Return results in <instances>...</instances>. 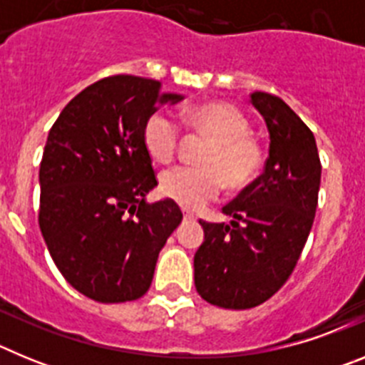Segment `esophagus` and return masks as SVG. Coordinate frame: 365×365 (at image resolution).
I'll use <instances>...</instances> for the list:
<instances>
[{
    "mask_svg": "<svg viewBox=\"0 0 365 365\" xmlns=\"http://www.w3.org/2000/svg\"><path fill=\"white\" fill-rule=\"evenodd\" d=\"M182 217H185V221H195V215L193 214H188V212H185V214H182Z\"/></svg>",
    "mask_w": 365,
    "mask_h": 365,
    "instance_id": "34e87169",
    "label": "esophagus"
}]
</instances>
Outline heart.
I'll return each instance as SVG.
<instances>
[{
	"mask_svg": "<svg viewBox=\"0 0 365 365\" xmlns=\"http://www.w3.org/2000/svg\"><path fill=\"white\" fill-rule=\"evenodd\" d=\"M192 130L212 138L202 151V166H173L160 175V192L186 210H201L217 199L227 185L232 192L247 188L259 175L265 148L250 135L245 113L227 102H208L186 113ZM180 140V124L168 111H155L144 124L143 143L157 163H170Z\"/></svg>",
	"mask_w": 365,
	"mask_h": 365,
	"instance_id": "heart-1",
	"label": "heart"
}]
</instances>
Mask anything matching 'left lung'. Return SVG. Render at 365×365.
I'll list each match as a JSON object with an SVG mask.
<instances>
[{
  "label": "left lung",
  "instance_id": "8db88e82",
  "mask_svg": "<svg viewBox=\"0 0 365 365\" xmlns=\"http://www.w3.org/2000/svg\"><path fill=\"white\" fill-rule=\"evenodd\" d=\"M250 98L269 128L265 170L222 208L230 225L199 221L205 241L193 257L195 289L222 309H252L285 285L318 206L322 163L312 131L278 96Z\"/></svg>",
  "mask_w": 365,
  "mask_h": 365
}]
</instances>
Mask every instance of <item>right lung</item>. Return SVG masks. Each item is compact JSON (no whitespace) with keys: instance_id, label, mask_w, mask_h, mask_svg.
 I'll use <instances>...</instances> for the list:
<instances>
[{"instance_id":"right-lung-1","label":"right lung","mask_w":365,"mask_h":365,"mask_svg":"<svg viewBox=\"0 0 365 365\" xmlns=\"http://www.w3.org/2000/svg\"><path fill=\"white\" fill-rule=\"evenodd\" d=\"M182 96L115 74L86 87L53 124L40 164L38 222L51 257L78 292L100 303L148 292L160 248L182 221L157 186L143 130L157 106Z\"/></svg>"}]
</instances>
